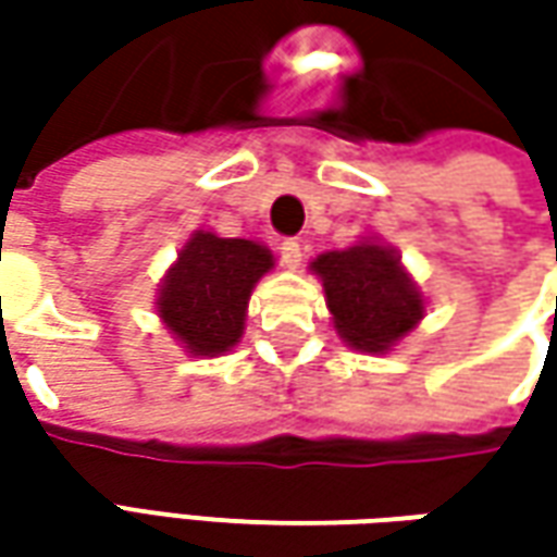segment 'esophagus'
<instances>
[{"instance_id": "34e87169", "label": "esophagus", "mask_w": 557, "mask_h": 557, "mask_svg": "<svg viewBox=\"0 0 557 557\" xmlns=\"http://www.w3.org/2000/svg\"><path fill=\"white\" fill-rule=\"evenodd\" d=\"M278 253H282V263L288 269H297L300 267V260H304V247H300V242H294V238L282 242Z\"/></svg>"}]
</instances>
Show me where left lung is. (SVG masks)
I'll list each match as a JSON object with an SVG mask.
<instances>
[{"instance_id":"left-lung-1","label":"left lung","mask_w":557,"mask_h":557,"mask_svg":"<svg viewBox=\"0 0 557 557\" xmlns=\"http://www.w3.org/2000/svg\"><path fill=\"white\" fill-rule=\"evenodd\" d=\"M310 272L322 282L334 332L356 354H391L416 332L428 310L399 253L377 235L319 253Z\"/></svg>"}]
</instances>
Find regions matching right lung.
<instances>
[{"mask_svg": "<svg viewBox=\"0 0 557 557\" xmlns=\"http://www.w3.org/2000/svg\"><path fill=\"white\" fill-rule=\"evenodd\" d=\"M275 257L253 238H220L195 228L163 272L154 312L188 356H223L245 334L247 304Z\"/></svg>", "mask_w": 557, "mask_h": 557, "instance_id": "1", "label": "right lung"}]
</instances>
